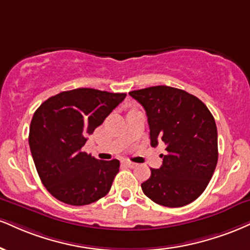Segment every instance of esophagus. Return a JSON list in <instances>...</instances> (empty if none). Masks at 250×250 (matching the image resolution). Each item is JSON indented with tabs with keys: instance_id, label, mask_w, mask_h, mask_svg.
Segmentation results:
<instances>
[{
	"instance_id": "esophagus-1",
	"label": "esophagus",
	"mask_w": 250,
	"mask_h": 250,
	"mask_svg": "<svg viewBox=\"0 0 250 250\" xmlns=\"http://www.w3.org/2000/svg\"><path fill=\"white\" fill-rule=\"evenodd\" d=\"M123 164L125 165H127L128 167H131V169H133V167H136V163H134V162H130V161H125V162H123Z\"/></svg>"
}]
</instances>
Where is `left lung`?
<instances>
[{
  "mask_svg": "<svg viewBox=\"0 0 250 250\" xmlns=\"http://www.w3.org/2000/svg\"><path fill=\"white\" fill-rule=\"evenodd\" d=\"M146 109L151 146H167L163 164L151 169L143 193L156 204L182 207L205 191L218 163L214 117L203 101L183 89L152 86L129 92Z\"/></svg>",
  "mask_w": 250,
  "mask_h": 250,
  "instance_id": "left-lung-1",
  "label": "left lung"
}]
</instances>
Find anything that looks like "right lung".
Returning a JSON list of instances; mask_svg holds the SVG:
<instances>
[{"label": "right lung", "instance_id": "1", "mask_svg": "<svg viewBox=\"0 0 250 250\" xmlns=\"http://www.w3.org/2000/svg\"><path fill=\"white\" fill-rule=\"evenodd\" d=\"M125 95L77 88L51 96L36 110L30 125V150L39 178L56 199L83 206L109 192L120 162L96 159L83 146Z\"/></svg>", "mask_w": 250, "mask_h": 250}]
</instances>
